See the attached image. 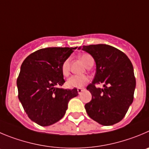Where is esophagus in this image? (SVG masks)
<instances>
[{"instance_id":"34e87169","label":"esophagus","mask_w":149,"mask_h":149,"mask_svg":"<svg viewBox=\"0 0 149 149\" xmlns=\"http://www.w3.org/2000/svg\"><path fill=\"white\" fill-rule=\"evenodd\" d=\"M84 90V87H79V88L77 89V91H78V93L79 94H81V92Z\"/></svg>"}]
</instances>
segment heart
<instances>
[{"mask_svg":"<svg viewBox=\"0 0 149 149\" xmlns=\"http://www.w3.org/2000/svg\"><path fill=\"white\" fill-rule=\"evenodd\" d=\"M80 59L85 64L86 66H88L89 64L93 61V59L88 54H82L80 55ZM62 72L64 76H67L70 73V59H65L62 65ZM89 81V78L85 75H73L70 76L67 81V86L70 88L81 87Z\"/></svg>","mask_w":149,"mask_h":149,"instance_id":"1","label":"heart"}]
</instances>
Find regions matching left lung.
<instances>
[{
  "mask_svg": "<svg viewBox=\"0 0 149 149\" xmlns=\"http://www.w3.org/2000/svg\"><path fill=\"white\" fill-rule=\"evenodd\" d=\"M96 64V73L87 87L92 100L85 104L87 115L104 126H111L124 118L134 99L136 80L132 64L120 50L105 44L83 45ZM102 84L104 88L95 84Z\"/></svg>",
  "mask_w": 149,
  "mask_h": 149,
  "instance_id": "left-lung-1",
  "label": "left lung"
}]
</instances>
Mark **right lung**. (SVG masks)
Segmentation results:
<instances>
[{"label": "right lung", "mask_w": 149, "mask_h": 149, "mask_svg": "<svg viewBox=\"0 0 149 149\" xmlns=\"http://www.w3.org/2000/svg\"><path fill=\"white\" fill-rule=\"evenodd\" d=\"M76 48H42L25 59L17 79L18 98L29 118L48 126L62 118L77 89L65 90L62 65Z\"/></svg>", "instance_id": "add662e5"}]
</instances>
